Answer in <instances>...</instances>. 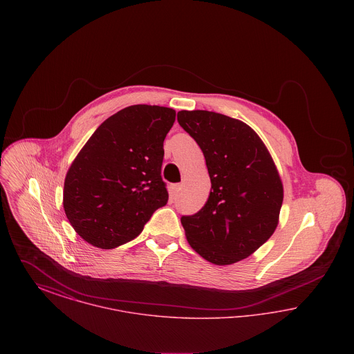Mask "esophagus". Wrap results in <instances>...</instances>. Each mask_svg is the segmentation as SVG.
<instances>
[{
  "mask_svg": "<svg viewBox=\"0 0 354 354\" xmlns=\"http://www.w3.org/2000/svg\"><path fill=\"white\" fill-rule=\"evenodd\" d=\"M180 188H182V185H174L171 187V192H172V195H178V192L180 191Z\"/></svg>",
  "mask_w": 354,
  "mask_h": 354,
  "instance_id": "obj_1",
  "label": "esophagus"
}]
</instances>
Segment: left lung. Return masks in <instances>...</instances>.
Wrapping results in <instances>:
<instances>
[{
    "label": "left lung",
    "mask_w": 354,
    "mask_h": 354,
    "mask_svg": "<svg viewBox=\"0 0 354 354\" xmlns=\"http://www.w3.org/2000/svg\"><path fill=\"white\" fill-rule=\"evenodd\" d=\"M178 122L202 149L211 179L202 209L180 219L189 245L216 266L247 259L279 224L284 194L270 151L239 119L182 110Z\"/></svg>",
    "instance_id": "left-lung-1"
}]
</instances>
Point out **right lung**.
I'll return each instance as SVG.
<instances>
[{
	"label": "right lung",
	"instance_id": "obj_1",
	"mask_svg": "<svg viewBox=\"0 0 354 354\" xmlns=\"http://www.w3.org/2000/svg\"><path fill=\"white\" fill-rule=\"evenodd\" d=\"M175 115L169 107L129 106L86 142L64 187L65 214L84 241L117 248L139 235L152 214L167 204L160 169Z\"/></svg>",
	"mask_w": 354,
	"mask_h": 354
}]
</instances>
